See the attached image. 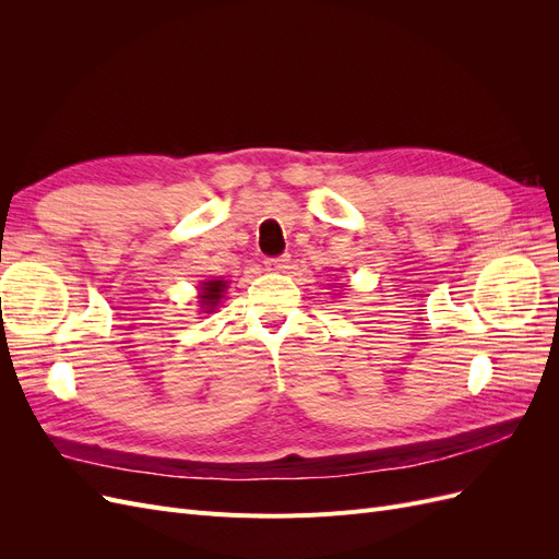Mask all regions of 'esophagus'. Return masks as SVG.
I'll return each mask as SVG.
<instances>
[{"mask_svg":"<svg viewBox=\"0 0 559 559\" xmlns=\"http://www.w3.org/2000/svg\"><path fill=\"white\" fill-rule=\"evenodd\" d=\"M292 257L289 253H282V257H273V259H265V267L273 270V273H284L286 267H289Z\"/></svg>","mask_w":559,"mask_h":559,"instance_id":"obj_1","label":"esophagus"}]
</instances>
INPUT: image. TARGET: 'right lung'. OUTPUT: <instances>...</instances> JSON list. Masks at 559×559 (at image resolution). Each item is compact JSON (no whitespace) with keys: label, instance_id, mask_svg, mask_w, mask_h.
Returning a JSON list of instances; mask_svg holds the SVG:
<instances>
[{"label":"right lung","instance_id":"1","mask_svg":"<svg viewBox=\"0 0 559 559\" xmlns=\"http://www.w3.org/2000/svg\"><path fill=\"white\" fill-rule=\"evenodd\" d=\"M224 289H226V282H222V280H212V282H205V286H202V294H200V302L202 306H205L207 310H212L216 302H218V298H222V294H224Z\"/></svg>","mask_w":559,"mask_h":559}]
</instances>
